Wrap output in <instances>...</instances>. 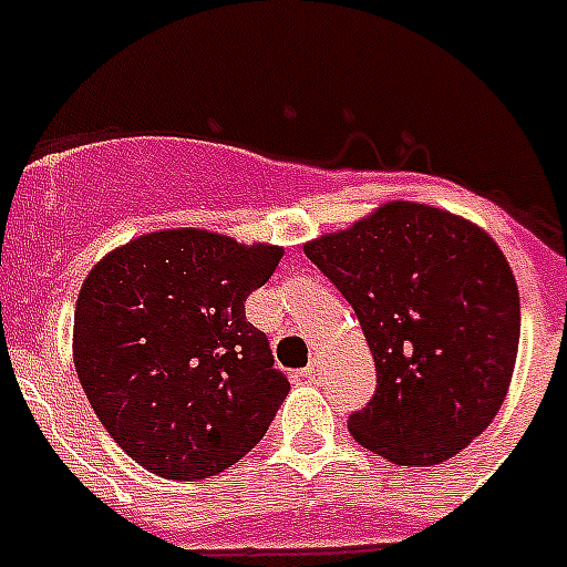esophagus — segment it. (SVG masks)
Wrapping results in <instances>:
<instances>
[{
	"label": "esophagus",
	"instance_id": "34e87169",
	"mask_svg": "<svg viewBox=\"0 0 567 567\" xmlns=\"http://www.w3.org/2000/svg\"><path fill=\"white\" fill-rule=\"evenodd\" d=\"M320 372H323V369H320V360H312V363H309L307 369H303V378H307V380H315V378H318Z\"/></svg>",
	"mask_w": 567,
	"mask_h": 567
}]
</instances>
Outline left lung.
<instances>
[{
  "instance_id": "left-lung-1",
  "label": "left lung",
  "mask_w": 567,
  "mask_h": 567,
  "mask_svg": "<svg viewBox=\"0 0 567 567\" xmlns=\"http://www.w3.org/2000/svg\"><path fill=\"white\" fill-rule=\"evenodd\" d=\"M303 252L352 303L378 369L352 437L398 465L445 463L480 437L519 346L517 280L497 244L457 215L392 202Z\"/></svg>"
}]
</instances>
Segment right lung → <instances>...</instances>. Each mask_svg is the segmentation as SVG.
Segmentation results:
<instances>
[{"label": "right lung", "mask_w": 567, "mask_h": 567, "mask_svg": "<svg viewBox=\"0 0 567 567\" xmlns=\"http://www.w3.org/2000/svg\"><path fill=\"white\" fill-rule=\"evenodd\" d=\"M280 255L207 229H164L90 269L73 318L76 372L135 463L164 480H204L267 434L289 380L244 303Z\"/></svg>", "instance_id": "obj_1"}]
</instances>
